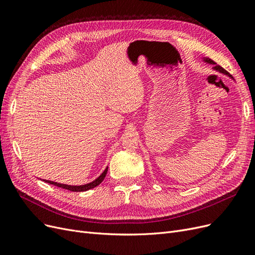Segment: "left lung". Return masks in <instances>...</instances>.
<instances>
[{
	"instance_id": "obj_1",
	"label": "left lung",
	"mask_w": 255,
	"mask_h": 255,
	"mask_svg": "<svg viewBox=\"0 0 255 255\" xmlns=\"http://www.w3.org/2000/svg\"><path fill=\"white\" fill-rule=\"evenodd\" d=\"M204 61L205 63H208V64H212V65H215L214 66V69L216 71H218V72H220V73H223V74H227V75H229L230 76V74H229V72L227 71V70H225V69H223L222 67H220L219 65H216V63L214 60H212L211 58H204Z\"/></svg>"
}]
</instances>
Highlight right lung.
<instances>
[{
	"label": "right lung",
	"mask_w": 255,
	"mask_h": 255,
	"mask_svg": "<svg viewBox=\"0 0 255 255\" xmlns=\"http://www.w3.org/2000/svg\"><path fill=\"white\" fill-rule=\"evenodd\" d=\"M107 169H109V167H106V169L103 171V173L100 175L98 179H96L94 182L88 183V184H85V185H80V186H71V185L60 184V183H56V182H53V181H48V180H44V182L45 183H49V184H52V185H55V186H57V187H61V188L67 189V190H70V191H86V190H89L91 188H95L96 186H98L99 184L102 183V181L104 180V177L106 176Z\"/></svg>",
	"instance_id": "1"
}]
</instances>
